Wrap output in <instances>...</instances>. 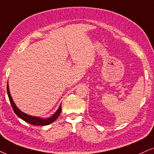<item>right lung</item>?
Masks as SVG:
<instances>
[{"label":"right lung","mask_w":154,"mask_h":154,"mask_svg":"<svg viewBox=\"0 0 154 154\" xmlns=\"http://www.w3.org/2000/svg\"><path fill=\"white\" fill-rule=\"evenodd\" d=\"M7 93H8V96L9 100H10L11 106H12L13 111L15 112V113H16L19 118H20V119H22L23 120L26 121V122L31 123L32 125H35V126H46V125L50 124V123H53L54 121H56L60 114V112H61V105H60L58 111L55 113V114H54L52 116L46 119H41V118L31 116L26 114V113H23L21 111H20V110L18 109V107L16 106V104L14 103V102H13V98L11 96L10 91H9L8 84H7Z\"/></svg>","instance_id":"right-lung-1"}]
</instances>
